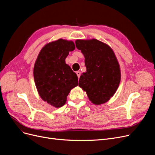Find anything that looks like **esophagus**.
<instances>
[{"label":"esophagus","instance_id":"1","mask_svg":"<svg viewBox=\"0 0 155 155\" xmlns=\"http://www.w3.org/2000/svg\"><path fill=\"white\" fill-rule=\"evenodd\" d=\"M76 73H77V76H78V78H80V75H81V72L79 71H77V72H76Z\"/></svg>","mask_w":155,"mask_h":155}]
</instances>
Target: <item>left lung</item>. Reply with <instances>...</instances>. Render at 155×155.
Segmentation results:
<instances>
[{
    "mask_svg": "<svg viewBox=\"0 0 155 155\" xmlns=\"http://www.w3.org/2000/svg\"><path fill=\"white\" fill-rule=\"evenodd\" d=\"M77 48L85 57L87 71L79 79V87L96 105L106 103L119 86L120 65L112 49L96 39L77 40Z\"/></svg>",
    "mask_w": 155,
    "mask_h": 155,
    "instance_id": "1",
    "label": "left lung"
}]
</instances>
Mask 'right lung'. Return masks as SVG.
I'll use <instances>...</instances> for the list:
<instances>
[{
  "label": "right lung",
  "instance_id": "add662e5",
  "mask_svg": "<svg viewBox=\"0 0 155 155\" xmlns=\"http://www.w3.org/2000/svg\"><path fill=\"white\" fill-rule=\"evenodd\" d=\"M72 41L60 38L46 44L40 51L33 68L39 95L55 107L63 106L70 91L78 85V77L65 63L70 51L75 50Z\"/></svg>",
  "mask_w": 155,
  "mask_h": 155
}]
</instances>
